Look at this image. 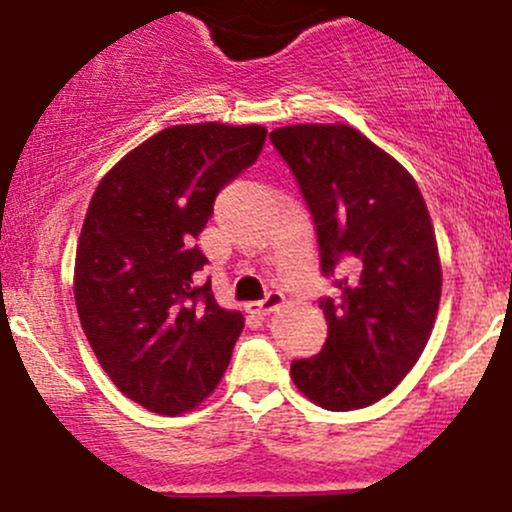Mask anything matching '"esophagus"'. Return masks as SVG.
<instances>
[{"label": "esophagus", "instance_id": "esophagus-1", "mask_svg": "<svg viewBox=\"0 0 512 512\" xmlns=\"http://www.w3.org/2000/svg\"><path fill=\"white\" fill-rule=\"evenodd\" d=\"M283 304H285V295H283V292L273 290V292H268V295L263 297V300L251 302V304H249V312H254V314H271V312H275V309H278V307H283Z\"/></svg>", "mask_w": 512, "mask_h": 512}]
</instances>
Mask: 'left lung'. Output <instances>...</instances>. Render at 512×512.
I'll list each match as a JSON object with an SVG mask.
<instances>
[{
    "instance_id": "8db88e82",
    "label": "left lung",
    "mask_w": 512,
    "mask_h": 512,
    "mask_svg": "<svg viewBox=\"0 0 512 512\" xmlns=\"http://www.w3.org/2000/svg\"><path fill=\"white\" fill-rule=\"evenodd\" d=\"M271 142L312 212L321 273L338 275V297L321 300L324 348L292 360V382L321 409H365L416 365L438 314L426 200L404 166L350 125H287Z\"/></svg>"
}]
</instances>
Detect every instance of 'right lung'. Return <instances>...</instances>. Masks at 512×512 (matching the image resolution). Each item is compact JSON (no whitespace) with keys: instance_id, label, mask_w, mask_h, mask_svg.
Returning a JSON list of instances; mask_svg holds the SVG:
<instances>
[{"instance_id":"right-lung-1","label":"right lung","mask_w":512,"mask_h":512,"mask_svg":"<svg viewBox=\"0 0 512 512\" xmlns=\"http://www.w3.org/2000/svg\"><path fill=\"white\" fill-rule=\"evenodd\" d=\"M261 125H174L103 176L74 261L91 350L128 399L164 416L195 409L225 375L244 317L215 302L195 246L217 193L249 169Z\"/></svg>"}]
</instances>
